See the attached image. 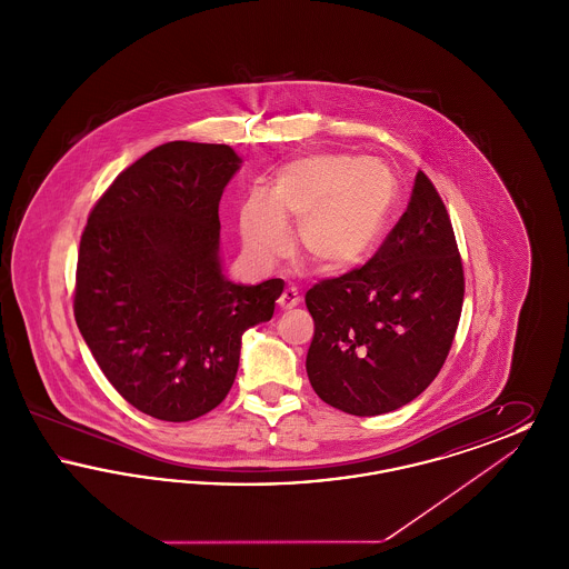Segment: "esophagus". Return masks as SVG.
Segmentation results:
<instances>
[{"label": "esophagus", "instance_id": "34e87169", "mask_svg": "<svg viewBox=\"0 0 569 569\" xmlns=\"http://www.w3.org/2000/svg\"><path fill=\"white\" fill-rule=\"evenodd\" d=\"M277 302H279L281 309H292V307H297L298 302H300V295H298L297 288H295V286L286 288Z\"/></svg>", "mask_w": 569, "mask_h": 569}]
</instances>
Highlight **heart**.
I'll use <instances>...</instances> for the list:
<instances>
[{
    "instance_id": "heart-1",
    "label": "heart",
    "mask_w": 569,
    "mask_h": 569,
    "mask_svg": "<svg viewBox=\"0 0 569 569\" xmlns=\"http://www.w3.org/2000/svg\"><path fill=\"white\" fill-rule=\"evenodd\" d=\"M399 186L379 160L346 153L305 156L279 168L269 198L251 191L239 211L244 251L262 264L290 243L288 221H298L302 258L320 271L360 264L395 211Z\"/></svg>"
}]
</instances>
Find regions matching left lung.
<instances>
[{
    "label": "left lung",
    "instance_id": "obj_1",
    "mask_svg": "<svg viewBox=\"0 0 569 569\" xmlns=\"http://www.w3.org/2000/svg\"><path fill=\"white\" fill-rule=\"evenodd\" d=\"M465 295L462 262L443 200L418 170L406 213L360 269L316 283L307 297L316 395L352 416L413 401L443 367Z\"/></svg>",
    "mask_w": 569,
    "mask_h": 569
}]
</instances>
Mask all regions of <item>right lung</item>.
Instances as JSON below:
<instances>
[{
    "instance_id": "right-lung-1",
    "label": "right lung",
    "mask_w": 569,
    "mask_h": 569,
    "mask_svg": "<svg viewBox=\"0 0 569 569\" xmlns=\"http://www.w3.org/2000/svg\"><path fill=\"white\" fill-rule=\"evenodd\" d=\"M243 160L228 144L174 140L126 168L89 213L74 318L114 390L166 422L230 392L244 330L269 322L281 279H226L219 200Z\"/></svg>"
}]
</instances>
